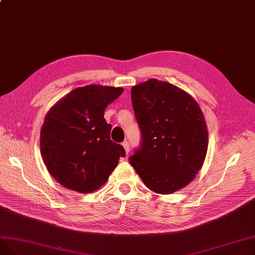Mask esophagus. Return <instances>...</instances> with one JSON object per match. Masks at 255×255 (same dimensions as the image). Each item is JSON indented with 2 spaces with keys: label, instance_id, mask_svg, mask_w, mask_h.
Masks as SVG:
<instances>
[{
  "label": "esophagus",
  "instance_id": "1",
  "mask_svg": "<svg viewBox=\"0 0 255 255\" xmlns=\"http://www.w3.org/2000/svg\"><path fill=\"white\" fill-rule=\"evenodd\" d=\"M122 144H123L124 148H125V150H126V154H128L129 150H130V145H129V142L126 140V141H124Z\"/></svg>",
  "mask_w": 255,
  "mask_h": 255
}]
</instances>
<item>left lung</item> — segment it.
I'll use <instances>...</instances> for the list:
<instances>
[{
    "label": "left lung",
    "instance_id": "1",
    "mask_svg": "<svg viewBox=\"0 0 255 255\" xmlns=\"http://www.w3.org/2000/svg\"><path fill=\"white\" fill-rule=\"evenodd\" d=\"M131 101L141 143L130 164L151 191L179 190L195 177L207 152L208 132L199 105L157 79L133 86Z\"/></svg>",
    "mask_w": 255,
    "mask_h": 255
}]
</instances>
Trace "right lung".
<instances>
[{
    "instance_id": "obj_1",
    "label": "right lung",
    "mask_w": 255,
    "mask_h": 255,
    "mask_svg": "<svg viewBox=\"0 0 255 255\" xmlns=\"http://www.w3.org/2000/svg\"><path fill=\"white\" fill-rule=\"evenodd\" d=\"M122 87L86 85L50 109L40 131V151L49 173L65 188L90 193L103 186L126 151L110 139L105 110Z\"/></svg>"
}]
</instances>
